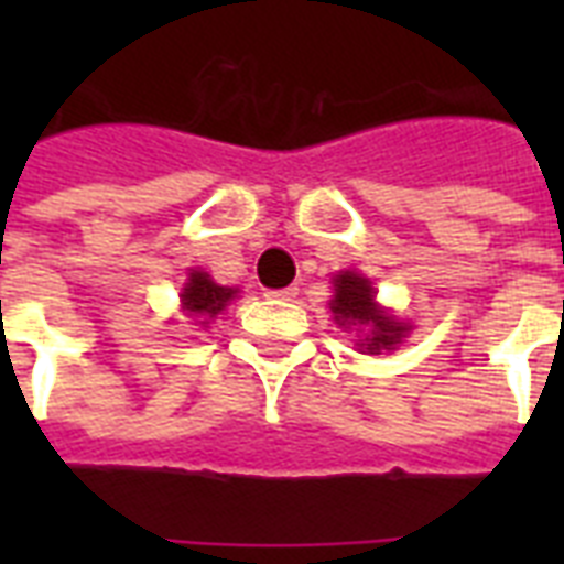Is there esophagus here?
Wrapping results in <instances>:
<instances>
[{
	"label": "esophagus",
	"mask_w": 564,
	"mask_h": 564,
	"mask_svg": "<svg viewBox=\"0 0 564 564\" xmlns=\"http://www.w3.org/2000/svg\"><path fill=\"white\" fill-rule=\"evenodd\" d=\"M269 299L274 301H292L295 295H299V286H286V290H272V292H265Z\"/></svg>",
	"instance_id": "34e87169"
}]
</instances>
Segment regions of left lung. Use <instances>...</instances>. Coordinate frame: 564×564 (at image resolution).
Segmentation results:
<instances>
[{
  "instance_id": "left-lung-1",
  "label": "left lung",
  "mask_w": 564,
  "mask_h": 564,
  "mask_svg": "<svg viewBox=\"0 0 564 564\" xmlns=\"http://www.w3.org/2000/svg\"><path fill=\"white\" fill-rule=\"evenodd\" d=\"M336 295L330 301V310H334V318L339 325H360L371 327V334L366 336V348L371 354L389 348L392 351L394 345L401 343V336L406 334V325L394 322L383 313V310L375 304V292H371V283L366 278L354 272L336 274Z\"/></svg>"
}]
</instances>
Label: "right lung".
I'll return each mask as SVG.
<instances>
[{"label": "right lung", "mask_w": 564, "mask_h": 564, "mask_svg": "<svg viewBox=\"0 0 564 564\" xmlns=\"http://www.w3.org/2000/svg\"><path fill=\"white\" fill-rule=\"evenodd\" d=\"M234 295H237V290H228V286L213 283L210 274L193 272L189 274V283L184 286V292H181V301H184V310H187L189 316L213 318L216 313H221V307H225Z\"/></svg>", "instance_id": "obj_1"}]
</instances>
